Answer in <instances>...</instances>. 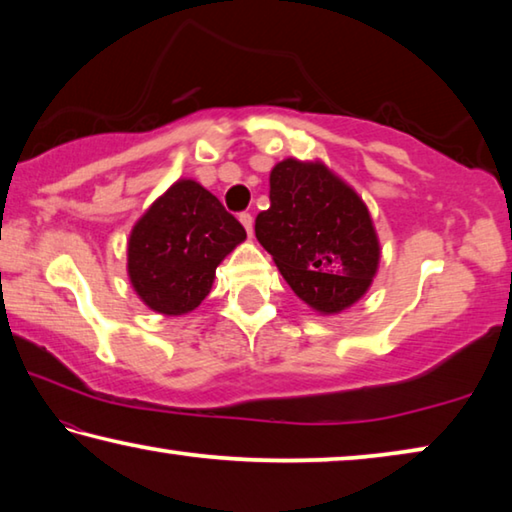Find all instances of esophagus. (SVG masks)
I'll return each mask as SVG.
<instances>
[{
  "instance_id": "34e87169",
  "label": "esophagus",
  "mask_w": 512,
  "mask_h": 512,
  "mask_svg": "<svg viewBox=\"0 0 512 512\" xmlns=\"http://www.w3.org/2000/svg\"><path fill=\"white\" fill-rule=\"evenodd\" d=\"M239 221H241V225H244V228H246L248 237H253V214L241 212V214H239Z\"/></svg>"
}]
</instances>
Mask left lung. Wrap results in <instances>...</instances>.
Wrapping results in <instances>:
<instances>
[{
    "label": "left lung",
    "instance_id": "left-lung-1",
    "mask_svg": "<svg viewBox=\"0 0 512 512\" xmlns=\"http://www.w3.org/2000/svg\"><path fill=\"white\" fill-rule=\"evenodd\" d=\"M268 198L255 237L293 293L320 314H341L363 298L381 248L361 196L323 162L287 158L271 171Z\"/></svg>",
    "mask_w": 512,
    "mask_h": 512
}]
</instances>
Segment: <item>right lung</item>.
<instances>
[{"label":"right lung","instance_id":"1","mask_svg":"<svg viewBox=\"0 0 512 512\" xmlns=\"http://www.w3.org/2000/svg\"><path fill=\"white\" fill-rule=\"evenodd\" d=\"M246 230L196 180H178L133 225L128 277L149 309L183 316L212 289L216 266Z\"/></svg>","mask_w":512,"mask_h":512}]
</instances>
